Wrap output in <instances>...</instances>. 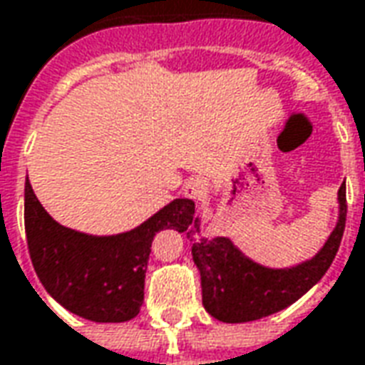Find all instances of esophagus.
<instances>
[{
  "label": "esophagus",
  "instance_id": "obj_1",
  "mask_svg": "<svg viewBox=\"0 0 365 365\" xmlns=\"http://www.w3.org/2000/svg\"><path fill=\"white\" fill-rule=\"evenodd\" d=\"M207 191H209V183L203 178H191L183 185V195L190 199H201L207 195Z\"/></svg>",
  "mask_w": 365,
  "mask_h": 365
}]
</instances>
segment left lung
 <instances>
[{"mask_svg": "<svg viewBox=\"0 0 365 365\" xmlns=\"http://www.w3.org/2000/svg\"><path fill=\"white\" fill-rule=\"evenodd\" d=\"M338 219L321 250L289 268H269L248 258L229 237L201 235L195 219L185 235L201 277L203 307L222 322L258 321L282 311L319 283L338 252L346 225V183L338 190Z\"/></svg>", "mask_w": 365, "mask_h": 365, "instance_id": "left-lung-1", "label": "left lung"}]
</instances>
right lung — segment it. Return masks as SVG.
Segmentation results:
<instances>
[{"instance_id": "add662e5", "label": "right lung", "mask_w": 365, "mask_h": 365, "mask_svg": "<svg viewBox=\"0 0 365 365\" xmlns=\"http://www.w3.org/2000/svg\"><path fill=\"white\" fill-rule=\"evenodd\" d=\"M193 215L191 199H174L135 229L97 237L54 221L25 183V230L36 275L52 299L93 322L135 319L156 232H185L195 222Z\"/></svg>"}]
</instances>
